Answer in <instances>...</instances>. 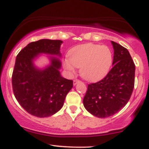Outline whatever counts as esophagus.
I'll return each instance as SVG.
<instances>
[{"label":"esophagus","mask_w":149,"mask_h":149,"mask_svg":"<svg viewBox=\"0 0 149 149\" xmlns=\"http://www.w3.org/2000/svg\"><path fill=\"white\" fill-rule=\"evenodd\" d=\"M80 80H78V79H75L73 80V85H76L77 84H78V83H80Z\"/></svg>","instance_id":"obj_1"}]
</instances>
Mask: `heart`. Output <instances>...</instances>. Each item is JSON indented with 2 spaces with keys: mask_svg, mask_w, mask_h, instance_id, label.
<instances>
[{
  "mask_svg": "<svg viewBox=\"0 0 149 149\" xmlns=\"http://www.w3.org/2000/svg\"><path fill=\"white\" fill-rule=\"evenodd\" d=\"M113 63V52L107 45L86 43L73 47L69 59L63 61V66L69 74L80 68L81 76L88 81L104 78L110 71Z\"/></svg>",
  "mask_w": 149,
  "mask_h": 149,
  "instance_id": "b5f03b06",
  "label": "heart"
}]
</instances>
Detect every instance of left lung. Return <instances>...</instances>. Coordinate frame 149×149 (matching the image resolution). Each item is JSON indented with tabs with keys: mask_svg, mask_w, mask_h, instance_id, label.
<instances>
[{
	"mask_svg": "<svg viewBox=\"0 0 149 149\" xmlns=\"http://www.w3.org/2000/svg\"><path fill=\"white\" fill-rule=\"evenodd\" d=\"M114 49L113 68L104 78L88 85L83 105L100 118L118 112L130 99L134 85L135 65L127 49L111 41Z\"/></svg>",
	"mask_w": 149,
	"mask_h": 149,
	"instance_id": "obj_1",
	"label": "left lung"
}]
</instances>
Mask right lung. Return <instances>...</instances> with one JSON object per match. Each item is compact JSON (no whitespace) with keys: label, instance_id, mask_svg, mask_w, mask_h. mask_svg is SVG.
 <instances>
[{"label":"right lung","instance_id":"add662e5","mask_svg":"<svg viewBox=\"0 0 149 149\" xmlns=\"http://www.w3.org/2000/svg\"><path fill=\"white\" fill-rule=\"evenodd\" d=\"M62 40L42 39L30 42L19 52L12 76L13 92L22 108L32 116L46 118L64 105L73 88V80L61 76L59 59ZM40 54H48L50 64L38 68L34 61Z\"/></svg>","mask_w":149,"mask_h":149}]
</instances>
